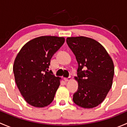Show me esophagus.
<instances>
[{
    "mask_svg": "<svg viewBox=\"0 0 127 127\" xmlns=\"http://www.w3.org/2000/svg\"><path fill=\"white\" fill-rule=\"evenodd\" d=\"M64 79L65 82H68V81H69V80H71V77H67V78H64Z\"/></svg>",
    "mask_w": 127,
    "mask_h": 127,
    "instance_id": "34e87169",
    "label": "esophagus"
}]
</instances>
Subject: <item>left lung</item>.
<instances>
[{"instance_id":"obj_1","label":"left lung","mask_w":127,"mask_h":127,"mask_svg":"<svg viewBox=\"0 0 127 127\" xmlns=\"http://www.w3.org/2000/svg\"><path fill=\"white\" fill-rule=\"evenodd\" d=\"M66 42L78 63V89L73 101L84 108L100 104L112 85L114 66L101 44L86 37H67Z\"/></svg>"}]
</instances>
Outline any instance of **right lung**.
Returning <instances> with one entry per match:
<instances>
[{"instance_id": "obj_1", "label": "right lung", "mask_w": 127, "mask_h": 127, "mask_svg": "<svg viewBox=\"0 0 127 127\" xmlns=\"http://www.w3.org/2000/svg\"><path fill=\"white\" fill-rule=\"evenodd\" d=\"M64 38L41 36L22 47L15 58L13 73L18 88L26 101L43 107L53 101L60 85V78L48 71L53 55L64 43Z\"/></svg>"}]
</instances>
